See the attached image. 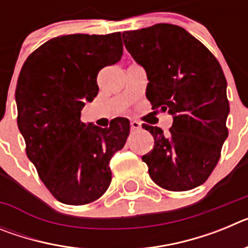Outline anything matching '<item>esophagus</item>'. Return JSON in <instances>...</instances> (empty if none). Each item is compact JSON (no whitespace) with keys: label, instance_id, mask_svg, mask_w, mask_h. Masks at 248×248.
<instances>
[{"label":"esophagus","instance_id":"1","mask_svg":"<svg viewBox=\"0 0 248 248\" xmlns=\"http://www.w3.org/2000/svg\"><path fill=\"white\" fill-rule=\"evenodd\" d=\"M130 126H131V129H133V130H138V129L141 128V124H140L138 120H131Z\"/></svg>","mask_w":248,"mask_h":248}]
</instances>
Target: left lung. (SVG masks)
Here are the masks:
<instances>
[{
	"label": "left lung",
	"mask_w": 248,
	"mask_h": 248,
	"mask_svg": "<svg viewBox=\"0 0 248 248\" xmlns=\"http://www.w3.org/2000/svg\"><path fill=\"white\" fill-rule=\"evenodd\" d=\"M124 46L148 76L146 98L153 109L174 118L169 134L143 124L154 137L144 155L149 175L170 191H186L207 180L218 163L230 105L220 63L183 27L157 23L123 33Z\"/></svg>",
	"instance_id": "left-lung-1"
}]
</instances>
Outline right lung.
Here are the masks:
<instances>
[{"mask_svg":"<svg viewBox=\"0 0 248 248\" xmlns=\"http://www.w3.org/2000/svg\"><path fill=\"white\" fill-rule=\"evenodd\" d=\"M123 56L122 33L52 38L26 59L16 87L17 124L28 159L50 194L67 205L99 199L110 185L109 161L130 131L125 118L99 128L80 122L97 97V76Z\"/></svg>","mask_w":248,"mask_h":248,"instance_id":"1","label":"right lung"}]
</instances>
